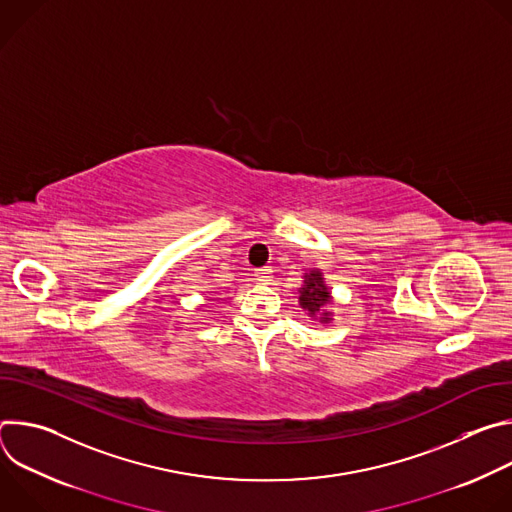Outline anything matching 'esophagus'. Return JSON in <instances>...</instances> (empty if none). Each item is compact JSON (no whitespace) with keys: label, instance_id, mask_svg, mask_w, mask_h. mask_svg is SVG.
<instances>
[{"label":"esophagus","instance_id":"esophagus-1","mask_svg":"<svg viewBox=\"0 0 512 512\" xmlns=\"http://www.w3.org/2000/svg\"><path fill=\"white\" fill-rule=\"evenodd\" d=\"M255 277H257V281H261V283H269V281H271V269H269V267H261V269L255 271Z\"/></svg>","mask_w":512,"mask_h":512}]
</instances>
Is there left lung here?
Segmentation results:
<instances>
[{"instance_id": "obj_1", "label": "left lung", "mask_w": 512, "mask_h": 512, "mask_svg": "<svg viewBox=\"0 0 512 512\" xmlns=\"http://www.w3.org/2000/svg\"><path fill=\"white\" fill-rule=\"evenodd\" d=\"M332 302L330 287L324 281L322 271L312 269L304 275V285L300 287V306L322 324L332 320V314L326 310V306Z\"/></svg>"}]
</instances>
